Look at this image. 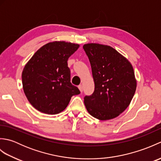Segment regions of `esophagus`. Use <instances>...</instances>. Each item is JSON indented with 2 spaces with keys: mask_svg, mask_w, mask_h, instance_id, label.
I'll return each instance as SVG.
<instances>
[{
  "mask_svg": "<svg viewBox=\"0 0 161 161\" xmlns=\"http://www.w3.org/2000/svg\"><path fill=\"white\" fill-rule=\"evenodd\" d=\"M78 88H79V89H80V91L81 92H82V91H83V85H82V84L79 85V86H78Z\"/></svg>",
  "mask_w": 161,
  "mask_h": 161,
  "instance_id": "1",
  "label": "esophagus"
}]
</instances>
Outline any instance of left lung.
<instances>
[{
  "instance_id": "1",
  "label": "left lung",
  "mask_w": 161,
  "mask_h": 161,
  "mask_svg": "<svg viewBox=\"0 0 161 161\" xmlns=\"http://www.w3.org/2000/svg\"><path fill=\"white\" fill-rule=\"evenodd\" d=\"M95 83L93 93L84 97V104L93 117L108 120L129 107L136 89L134 71L128 59L112 47L84 44Z\"/></svg>"
}]
</instances>
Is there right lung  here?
<instances>
[{
	"instance_id": "obj_1",
	"label": "right lung",
	"mask_w": 161,
	"mask_h": 161,
	"mask_svg": "<svg viewBox=\"0 0 161 161\" xmlns=\"http://www.w3.org/2000/svg\"><path fill=\"white\" fill-rule=\"evenodd\" d=\"M80 45L65 42L46 44L25 64L22 73L23 91L30 103L43 114L63 111L73 95L80 93L70 82L68 59Z\"/></svg>"
}]
</instances>
